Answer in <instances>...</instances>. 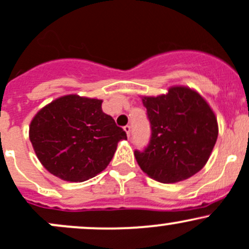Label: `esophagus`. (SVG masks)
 <instances>
[{
    "mask_svg": "<svg viewBox=\"0 0 249 249\" xmlns=\"http://www.w3.org/2000/svg\"><path fill=\"white\" fill-rule=\"evenodd\" d=\"M124 129L125 130V133H127V137L129 138V135H130V129H132V127H130V125H124Z\"/></svg>",
    "mask_w": 249,
    "mask_h": 249,
    "instance_id": "esophagus-1",
    "label": "esophagus"
}]
</instances>
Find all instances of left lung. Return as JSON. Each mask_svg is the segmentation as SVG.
Segmentation results:
<instances>
[{"instance_id": "obj_1", "label": "left lung", "mask_w": 249, "mask_h": 249, "mask_svg": "<svg viewBox=\"0 0 249 249\" xmlns=\"http://www.w3.org/2000/svg\"><path fill=\"white\" fill-rule=\"evenodd\" d=\"M151 137L134 156L142 171L163 184L188 179L203 168L218 138V124L205 99L186 87L144 97Z\"/></svg>"}]
</instances>
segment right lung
Returning <instances> with one entry per match:
<instances>
[{
  "instance_id": "obj_1",
  "label": "right lung",
  "mask_w": 249,
  "mask_h": 249,
  "mask_svg": "<svg viewBox=\"0 0 249 249\" xmlns=\"http://www.w3.org/2000/svg\"><path fill=\"white\" fill-rule=\"evenodd\" d=\"M102 100L65 95L36 114L30 140L44 168L68 181L104 171L127 134L102 110Z\"/></svg>"
}]
</instances>
